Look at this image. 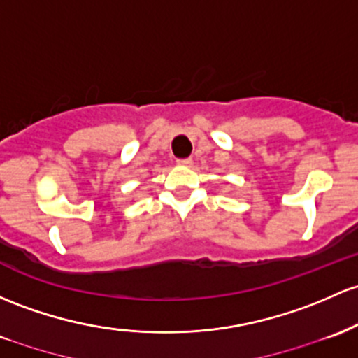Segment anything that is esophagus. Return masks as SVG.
Here are the masks:
<instances>
[{"label": "esophagus", "instance_id": "34e87169", "mask_svg": "<svg viewBox=\"0 0 358 358\" xmlns=\"http://www.w3.org/2000/svg\"><path fill=\"white\" fill-rule=\"evenodd\" d=\"M178 164H182V166H190V164H192V158L178 159Z\"/></svg>", "mask_w": 358, "mask_h": 358}]
</instances>
